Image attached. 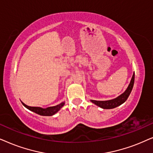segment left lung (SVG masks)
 <instances>
[{
  "instance_id": "left-lung-1",
  "label": "left lung",
  "mask_w": 153,
  "mask_h": 153,
  "mask_svg": "<svg viewBox=\"0 0 153 153\" xmlns=\"http://www.w3.org/2000/svg\"><path fill=\"white\" fill-rule=\"evenodd\" d=\"M134 76H135V74H134V73L133 75H132L131 80L130 81L129 86H128L125 92L122 94L121 95H120L119 97L115 98V99H111V100H108V101L91 100V101L94 103L95 105H97L98 106H99L100 108H103V109H112V108H114L119 106V105L123 104V103H125L126 100L128 99V97H129L130 93H131V91L134 87Z\"/></svg>"
}]
</instances>
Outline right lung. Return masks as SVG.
<instances>
[{"label":"right lung","mask_w":153,"mask_h":153,"mask_svg":"<svg viewBox=\"0 0 153 153\" xmlns=\"http://www.w3.org/2000/svg\"><path fill=\"white\" fill-rule=\"evenodd\" d=\"M22 103V104L26 108L30 110V111H33L34 112V113L38 114V115H42V116H52L53 115H54V114L57 113V112L59 111V110L62 108L65 104V102H62L60 104L55 105V106H52V107L46 108H40V107L28 106V105H26L25 103H24L23 102Z\"/></svg>","instance_id":"right-lung-1"}]
</instances>
